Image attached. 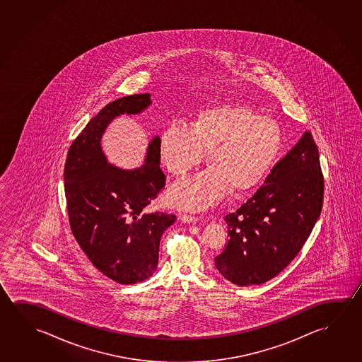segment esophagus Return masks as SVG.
Masks as SVG:
<instances>
[{"mask_svg": "<svg viewBox=\"0 0 362 362\" xmlns=\"http://www.w3.org/2000/svg\"><path fill=\"white\" fill-rule=\"evenodd\" d=\"M179 219L183 222V223H197L198 218L194 216H187V214H180Z\"/></svg>", "mask_w": 362, "mask_h": 362, "instance_id": "esophagus-1", "label": "esophagus"}]
</instances>
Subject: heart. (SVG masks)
Segmentation results:
<instances>
[{
    "label": "heart",
    "instance_id": "heart-1",
    "mask_svg": "<svg viewBox=\"0 0 362 362\" xmlns=\"http://www.w3.org/2000/svg\"><path fill=\"white\" fill-rule=\"evenodd\" d=\"M283 134L276 119L238 102L203 107L190 129L173 124L161 132L159 153L166 170L183 178L207 153L206 172L168 190L172 207L199 211L231 193L243 197L259 188L278 159Z\"/></svg>",
    "mask_w": 362,
    "mask_h": 362
}]
</instances>
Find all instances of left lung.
Returning a JSON list of instances; mask_svg holds the SVG:
<instances>
[{
    "label": "left lung",
    "instance_id": "8db88e82",
    "mask_svg": "<svg viewBox=\"0 0 362 362\" xmlns=\"http://www.w3.org/2000/svg\"><path fill=\"white\" fill-rule=\"evenodd\" d=\"M323 188L318 148L305 131L254 197L226 216L230 240L214 257L219 273L238 286L262 284L276 276L313 230Z\"/></svg>",
    "mask_w": 362,
    "mask_h": 362
}]
</instances>
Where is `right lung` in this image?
I'll list each match as a JSON object with an SVG mask.
<instances>
[{"instance_id":"1","label":"right lung","mask_w":362,"mask_h":362,"mask_svg":"<svg viewBox=\"0 0 362 362\" xmlns=\"http://www.w3.org/2000/svg\"><path fill=\"white\" fill-rule=\"evenodd\" d=\"M150 97L127 95L103 107L71 144L64 166L71 232L92 264L119 284L154 274L161 235L175 222L174 214L144 211L165 184L160 137L150 140L143 165L135 169L108 163L102 150L108 124L121 115L143 113L153 103Z\"/></svg>"}]
</instances>
